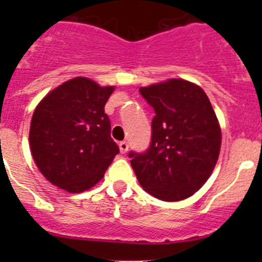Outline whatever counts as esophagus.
Segmentation results:
<instances>
[{"label": "esophagus", "mask_w": 262, "mask_h": 262, "mask_svg": "<svg viewBox=\"0 0 262 262\" xmlns=\"http://www.w3.org/2000/svg\"><path fill=\"white\" fill-rule=\"evenodd\" d=\"M119 151H120V154H126V152L128 151V143L120 142L119 143Z\"/></svg>", "instance_id": "esophagus-1"}]
</instances>
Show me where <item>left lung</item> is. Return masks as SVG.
<instances>
[{
	"instance_id": "left-lung-1",
	"label": "left lung",
	"mask_w": 262,
	"mask_h": 262,
	"mask_svg": "<svg viewBox=\"0 0 262 262\" xmlns=\"http://www.w3.org/2000/svg\"><path fill=\"white\" fill-rule=\"evenodd\" d=\"M139 92L156 114L149 148L128 155L139 184L165 202L189 198L209 180L221 152V127L209 97L180 78Z\"/></svg>"
}]
</instances>
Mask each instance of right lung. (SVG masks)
<instances>
[{
	"label": "right lung",
	"instance_id": "obj_1",
	"mask_svg": "<svg viewBox=\"0 0 262 262\" xmlns=\"http://www.w3.org/2000/svg\"><path fill=\"white\" fill-rule=\"evenodd\" d=\"M114 89L76 77L50 92L36 106L30 126V149L51 184L81 193L102 180L119 154L105 113Z\"/></svg>",
	"mask_w": 262,
	"mask_h": 262
}]
</instances>
